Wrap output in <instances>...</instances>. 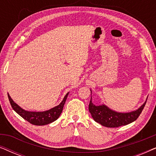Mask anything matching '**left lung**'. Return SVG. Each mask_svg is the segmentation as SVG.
<instances>
[{"mask_svg": "<svg viewBox=\"0 0 156 156\" xmlns=\"http://www.w3.org/2000/svg\"><path fill=\"white\" fill-rule=\"evenodd\" d=\"M91 100L89 104V111L91 113V116L96 122L100 123L104 126L108 128H116L121 126H125L133 122L138 119V117L141 114L146 101L140 106L138 109L131 112L121 113L117 112L111 109L105 104H101L99 106H96L91 101Z\"/></svg>", "mask_w": 156, "mask_h": 156, "instance_id": "obj_1", "label": "left lung"}]
</instances>
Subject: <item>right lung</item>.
<instances>
[{
  "label": "right lung",
  "mask_w": 156,
  "mask_h": 156,
  "mask_svg": "<svg viewBox=\"0 0 156 156\" xmlns=\"http://www.w3.org/2000/svg\"><path fill=\"white\" fill-rule=\"evenodd\" d=\"M69 93V92L67 93V94L65 96L63 100L59 105L55 106V107L49 110L44 111V112H29V111L23 109L20 106L15 103L13 100L8 94V97L9 99L10 105L13 108V110L21 117H23L25 120L33 125L44 126L56 121L59 118L62 112L64 105H65L66 99H67Z\"/></svg>",
  "instance_id": "obj_1"
}]
</instances>
